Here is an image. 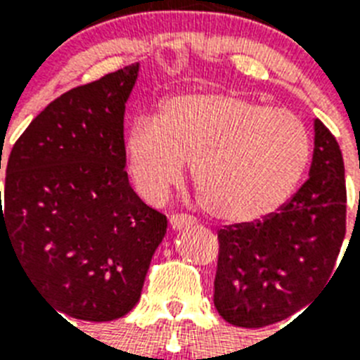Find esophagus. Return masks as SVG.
<instances>
[{
  "label": "esophagus",
  "mask_w": 360,
  "mask_h": 360,
  "mask_svg": "<svg viewBox=\"0 0 360 360\" xmlns=\"http://www.w3.org/2000/svg\"><path fill=\"white\" fill-rule=\"evenodd\" d=\"M194 224H196V219L186 213H177L169 217V226H172L174 230H183V228H188V226Z\"/></svg>",
  "instance_id": "obj_1"
}]
</instances>
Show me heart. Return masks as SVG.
<instances>
[{"mask_svg": "<svg viewBox=\"0 0 360 360\" xmlns=\"http://www.w3.org/2000/svg\"><path fill=\"white\" fill-rule=\"evenodd\" d=\"M310 155V130L299 115L239 93L177 95L157 120L136 117L124 134V160L141 196L160 202L191 162L202 207L226 222H254L276 211Z\"/></svg>", "mask_w": 360, "mask_h": 360, "instance_id": "heart-1", "label": "heart"}]
</instances>
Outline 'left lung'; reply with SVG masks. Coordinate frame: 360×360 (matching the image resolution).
<instances>
[{
  "label": "left lung",
  "mask_w": 360,
  "mask_h": 360,
  "mask_svg": "<svg viewBox=\"0 0 360 360\" xmlns=\"http://www.w3.org/2000/svg\"><path fill=\"white\" fill-rule=\"evenodd\" d=\"M310 177L263 220L219 231L214 307L231 325L257 329L290 318L323 290L346 236V177L338 141L314 121Z\"/></svg>",
  "instance_id": "left-lung-1"
}]
</instances>
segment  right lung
<instances>
[{"instance_id": "add662e5", "label": "right lung", "mask_w": 360, "mask_h": 360, "mask_svg": "<svg viewBox=\"0 0 360 360\" xmlns=\"http://www.w3.org/2000/svg\"><path fill=\"white\" fill-rule=\"evenodd\" d=\"M136 78L138 63L63 93L8 155L0 243L13 245L59 316L129 314L166 233V214L141 202L124 169V103Z\"/></svg>"}]
</instances>
